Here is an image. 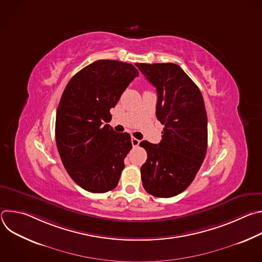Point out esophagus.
Returning a JSON list of instances; mask_svg holds the SVG:
<instances>
[{
  "instance_id": "1",
  "label": "esophagus",
  "mask_w": 262,
  "mask_h": 262,
  "mask_svg": "<svg viewBox=\"0 0 262 262\" xmlns=\"http://www.w3.org/2000/svg\"><path fill=\"white\" fill-rule=\"evenodd\" d=\"M132 144H133L134 147H137V146H139V144H140V140H138V139L132 137Z\"/></svg>"
}]
</instances>
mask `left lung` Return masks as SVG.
<instances>
[{
  "instance_id": "obj_1",
  "label": "left lung",
  "mask_w": 262,
  "mask_h": 262,
  "mask_svg": "<svg viewBox=\"0 0 262 262\" xmlns=\"http://www.w3.org/2000/svg\"><path fill=\"white\" fill-rule=\"evenodd\" d=\"M158 92L157 118L165 125L162 141H142L147 160L143 186L160 198L174 197L194 180L207 149V115L197 85L173 63L136 64Z\"/></svg>"
}]
</instances>
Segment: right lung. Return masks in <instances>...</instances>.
<instances>
[{
	"mask_svg": "<svg viewBox=\"0 0 262 262\" xmlns=\"http://www.w3.org/2000/svg\"><path fill=\"white\" fill-rule=\"evenodd\" d=\"M138 69L115 60H98L68 82L56 115V143L72 180L91 193L115 189L132 149L130 136L108 124L114 107Z\"/></svg>",
	"mask_w": 262,
	"mask_h": 262,
	"instance_id": "right-lung-1",
	"label": "right lung"
}]
</instances>
